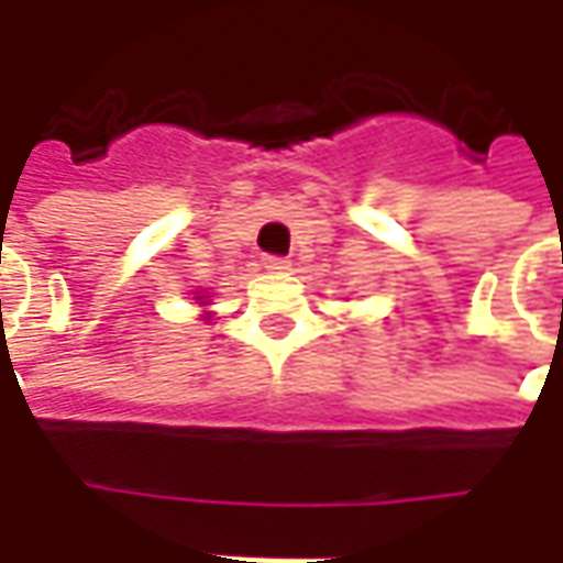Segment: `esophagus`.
<instances>
[{
	"label": "esophagus",
	"mask_w": 563,
	"mask_h": 563,
	"mask_svg": "<svg viewBox=\"0 0 563 563\" xmlns=\"http://www.w3.org/2000/svg\"><path fill=\"white\" fill-rule=\"evenodd\" d=\"M263 266L269 272H285L288 269V260L285 256H263Z\"/></svg>",
	"instance_id": "obj_1"
}]
</instances>
